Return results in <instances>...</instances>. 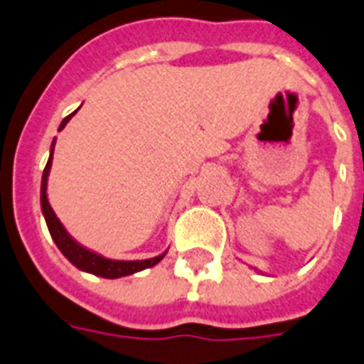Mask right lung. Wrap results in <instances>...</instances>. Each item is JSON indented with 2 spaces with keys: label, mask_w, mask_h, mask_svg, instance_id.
<instances>
[{
  "label": "right lung",
  "mask_w": 364,
  "mask_h": 364,
  "mask_svg": "<svg viewBox=\"0 0 364 364\" xmlns=\"http://www.w3.org/2000/svg\"><path fill=\"white\" fill-rule=\"evenodd\" d=\"M77 109H75V112H77ZM74 114H70L68 117L62 119L58 131H62V129L66 127V123L72 119V115ZM55 142H56V138L53 140V144H50L49 159H47L43 176H41V213H43L47 228H49L50 237H53V241H55V245L58 247V250H60L62 255L66 256L68 260L72 262V264H74L77 269H81V272L92 273V275L104 277V279L125 277V275H132V273L142 272V269H148V267L159 264V262L163 260V256L167 255V250L161 252L159 256H154V258H146V260H109V258H106V256L98 255V252H95V250L87 249V247L80 245L74 237H72V235H70V233H68L66 228L62 226V222L56 218L55 210H53L49 199H47V180H49L50 165H53Z\"/></svg>",
  "instance_id": "add662e5"
}]
</instances>
